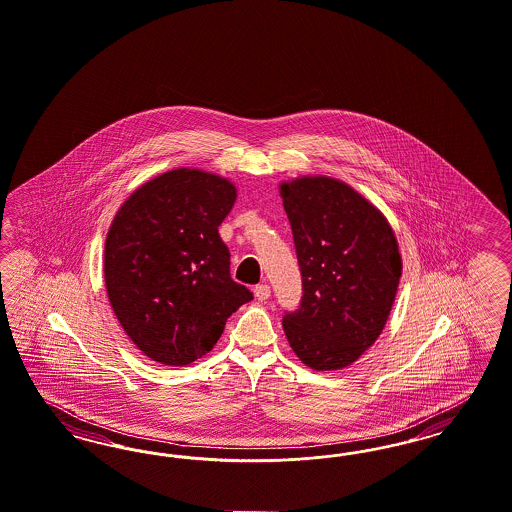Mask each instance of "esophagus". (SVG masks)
<instances>
[{
	"instance_id": "esophagus-1",
	"label": "esophagus",
	"mask_w": 512,
	"mask_h": 512,
	"mask_svg": "<svg viewBox=\"0 0 512 512\" xmlns=\"http://www.w3.org/2000/svg\"><path fill=\"white\" fill-rule=\"evenodd\" d=\"M254 294H256V298H258L260 302H265V300L271 296V288H269V284L267 283L258 284V286L254 288Z\"/></svg>"
}]
</instances>
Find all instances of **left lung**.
I'll list each match as a JSON object with an SVG mask.
<instances>
[{
	"label": "left lung",
	"mask_w": 512,
	"mask_h": 512,
	"mask_svg": "<svg viewBox=\"0 0 512 512\" xmlns=\"http://www.w3.org/2000/svg\"><path fill=\"white\" fill-rule=\"evenodd\" d=\"M281 195L302 273V300L284 311V334L303 364L338 370L387 322L402 271L397 239L381 212L338 180L300 178Z\"/></svg>",
	"instance_id": "obj_1"
}]
</instances>
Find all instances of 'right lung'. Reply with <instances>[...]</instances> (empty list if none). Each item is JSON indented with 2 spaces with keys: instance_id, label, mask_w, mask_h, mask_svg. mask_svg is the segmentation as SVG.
Returning <instances> with one entry per match:
<instances>
[{
  "instance_id": "1",
  "label": "right lung",
  "mask_w": 512,
  "mask_h": 512,
  "mask_svg": "<svg viewBox=\"0 0 512 512\" xmlns=\"http://www.w3.org/2000/svg\"><path fill=\"white\" fill-rule=\"evenodd\" d=\"M228 180L197 169L165 172L134 191L108 231V298L136 347L167 366L203 357L226 321L252 300L229 273L218 228L235 203Z\"/></svg>"
}]
</instances>
